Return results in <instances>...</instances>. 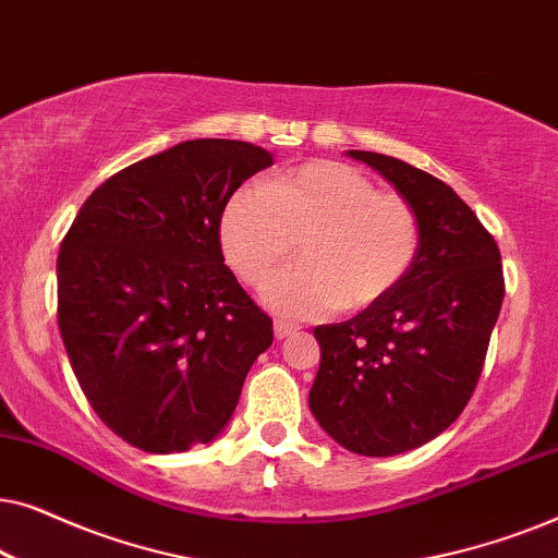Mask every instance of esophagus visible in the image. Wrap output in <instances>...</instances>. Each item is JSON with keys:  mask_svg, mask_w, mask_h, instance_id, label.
Wrapping results in <instances>:
<instances>
[{"mask_svg": "<svg viewBox=\"0 0 558 558\" xmlns=\"http://www.w3.org/2000/svg\"><path fill=\"white\" fill-rule=\"evenodd\" d=\"M296 330H300V325L289 323V319H277V323H274V335H277V340H284Z\"/></svg>", "mask_w": 558, "mask_h": 558, "instance_id": "esophagus-1", "label": "esophagus"}]
</instances>
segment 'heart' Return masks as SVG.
Returning a JSON list of instances; mask_svg holds the SVG:
<instances>
[{
	"label": "heart",
	"instance_id": "heart-1",
	"mask_svg": "<svg viewBox=\"0 0 558 558\" xmlns=\"http://www.w3.org/2000/svg\"><path fill=\"white\" fill-rule=\"evenodd\" d=\"M296 241L304 264L274 279L266 302L294 317L361 312L407 279L422 223L407 197L342 162H310L243 187L220 218L226 262L248 287H264Z\"/></svg>",
	"mask_w": 558,
	"mask_h": 558
}]
</instances>
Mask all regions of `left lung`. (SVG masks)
Masks as SVG:
<instances>
[{"label": "left lung", "mask_w": 558, "mask_h": 558, "mask_svg": "<svg viewBox=\"0 0 558 558\" xmlns=\"http://www.w3.org/2000/svg\"><path fill=\"white\" fill-rule=\"evenodd\" d=\"M348 155L414 205L422 243L384 302L315 327L323 357L310 409L350 452L391 457L432 441L468 407L506 279L498 243L447 182L378 151Z\"/></svg>", "instance_id": "obj_1"}]
</instances>
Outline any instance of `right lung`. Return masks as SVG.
<instances>
[{
	"label": "right lung",
	"instance_id": "1",
	"mask_svg": "<svg viewBox=\"0 0 558 558\" xmlns=\"http://www.w3.org/2000/svg\"><path fill=\"white\" fill-rule=\"evenodd\" d=\"M256 144L193 140L111 174L58 254V327L98 418L144 452H187L228 424L271 317L223 264L220 218Z\"/></svg>",
	"mask_w": 558,
	"mask_h": 558
}]
</instances>
